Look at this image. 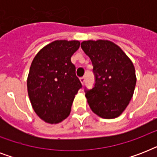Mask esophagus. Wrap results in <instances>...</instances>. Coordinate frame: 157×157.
Here are the masks:
<instances>
[{"label":"esophagus","mask_w":157,"mask_h":157,"mask_svg":"<svg viewBox=\"0 0 157 157\" xmlns=\"http://www.w3.org/2000/svg\"><path fill=\"white\" fill-rule=\"evenodd\" d=\"M80 81H81V84H82V85H84L85 81H86V77H85V76H82V77H81V78H80Z\"/></svg>","instance_id":"1"}]
</instances>
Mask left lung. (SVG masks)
Segmentation results:
<instances>
[{"label": "left lung", "mask_w": 157, "mask_h": 157, "mask_svg": "<svg viewBox=\"0 0 157 157\" xmlns=\"http://www.w3.org/2000/svg\"><path fill=\"white\" fill-rule=\"evenodd\" d=\"M81 46L90 58L95 79L93 88L85 90L89 106L104 119L119 117L134 94V64L118 45L109 40H85Z\"/></svg>", "instance_id": "8db88e82"}]
</instances>
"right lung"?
<instances>
[{"label":"right lung","instance_id":"1","mask_svg":"<svg viewBox=\"0 0 157 157\" xmlns=\"http://www.w3.org/2000/svg\"><path fill=\"white\" fill-rule=\"evenodd\" d=\"M80 47L78 40H55L37 53L28 76V92L40 119L56 124L68 117L71 104L82 87L71 57Z\"/></svg>","mask_w":157,"mask_h":157}]
</instances>
